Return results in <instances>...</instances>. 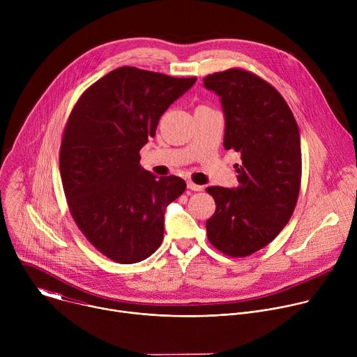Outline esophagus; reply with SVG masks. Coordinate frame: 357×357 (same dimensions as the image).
Listing matches in <instances>:
<instances>
[{
	"instance_id": "obj_1",
	"label": "esophagus",
	"mask_w": 357,
	"mask_h": 357,
	"mask_svg": "<svg viewBox=\"0 0 357 357\" xmlns=\"http://www.w3.org/2000/svg\"><path fill=\"white\" fill-rule=\"evenodd\" d=\"M188 189L195 190V192H199V190H203V186L196 185V183H193V182H188Z\"/></svg>"
}]
</instances>
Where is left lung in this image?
Here are the masks:
<instances>
[{
    "mask_svg": "<svg viewBox=\"0 0 357 357\" xmlns=\"http://www.w3.org/2000/svg\"><path fill=\"white\" fill-rule=\"evenodd\" d=\"M220 97L226 149L241 154L237 188L206 189L216 202L209 241L230 257H245L271 243L291 219L301 186L298 124L284 97L243 69L203 79Z\"/></svg>",
    "mask_w": 357,
    "mask_h": 357,
    "instance_id": "obj_1",
    "label": "left lung"
}]
</instances>
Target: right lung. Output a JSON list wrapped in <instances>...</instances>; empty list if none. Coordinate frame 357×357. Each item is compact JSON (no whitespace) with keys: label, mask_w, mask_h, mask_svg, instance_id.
<instances>
[{"label":"right lung","mask_w":357,"mask_h":357,"mask_svg":"<svg viewBox=\"0 0 357 357\" xmlns=\"http://www.w3.org/2000/svg\"><path fill=\"white\" fill-rule=\"evenodd\" d=\"M195 82L119 68L93 83L69 116L59 155L68 205L86 238L116 263L158 250L167 206L186 189L182 178L141 168L139 149Z\"/></svg>","instance_id":"right-lung-1"}]
</instances>
